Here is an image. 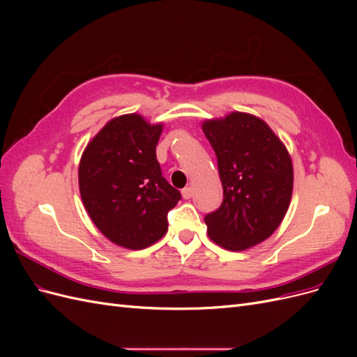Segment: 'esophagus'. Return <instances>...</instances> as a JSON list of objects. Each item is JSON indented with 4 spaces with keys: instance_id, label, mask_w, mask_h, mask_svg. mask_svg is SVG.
I'll list each match as a JSON object with an SVG mask.
<instances>
[{
    "instance_id": "obj_1",
    "label": "esophagus",
    "mask_w": 357,
    "mask_h": 357,
    "mask_svg": "<svg viewBox=\"0 0 357 357\" xmlns=\"http://www.w3.org/2000/svg\"><path fill=\"white\" fill-rule=\"evenodd\" d=\"M181 195H183V198H185V199H190L193 197V189L190 186L185 188V189L181 190Z\"/></svg>"
}]
</instances>
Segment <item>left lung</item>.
Wrapping results in <instances>:
<instances>
[{
  "label": "left lung",
  "instance_id": "1",
  "mask_svg": "<svg viewBox=\"0 0 357 357\" xmlns=\"http://www.w3.org/2000/svg\"><path fill=\"white\" fill-rule=\"evenodd\" d=\"M218 158L220 207L205 215L211 241L243 252L271 236L284 219L294 189L286 146L262 119L232 112L202 123Z\"/></svg>",
  "mask_w": 357,
  "mask_h": 357
}]
</instances>
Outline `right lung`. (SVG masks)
Listing matches in <instances>:
<instances>
[{
	"label": "right lung",
	"instance_id": "obj_1",
	"mask_svg": "<svg viewBox=\"0 0 357 357\" xmlns=\"http://www.w3.org/2000/svg\"><path fill=\"white\" fill-rule=\"evenodd\" d=\"M162 129L135 113L114 117L80 159V197L89 218L112 243L131 250L167 234V214L181 199L156 160Z\"/></svg>",
	"mask_w": 357,
	"mask_h": 357
}]
</instances>
